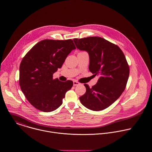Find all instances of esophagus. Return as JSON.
Returning a JSON list of instances; mask_svg holds the SVG:
<instances>
[{
	"label": "esophagus",
	"instance_id": "obj_1",
	"mask_svg": "<svg viewBox=\"0 0 152 152\" xmlns=\"http://www.w3.org/2000/svg\"><path fill=\"white\" fill-rule=\"evenodd\" d=\"M80 83L78 82H76V81H73V86H78Z\"/></svg>",
	"mask_w": 152,
	"mask_h": 152
}]
</instances>
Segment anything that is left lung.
I'll return each instance as SVG.
<instances>
[{
	"label": "left lung",
	"mask_w": 152,
	"mask_h": 152,
	"mask_svg": "<svg viewBox=\"0 0 152 152\" xmlns=\"http://www.w3.org/2000/svg\"><path fill=\"white\" fill-rule=\"evenodd\" d=\"M76 48L86 51L89 56V70L99 75L97 83L90 88L85 84L86 91L79 97L86 108L99 111L112 104L124 91L129 67L121 49L106 39L96 36L74 39Z\"/></svg>",
	"instance_id": "1"
}]
</instances>
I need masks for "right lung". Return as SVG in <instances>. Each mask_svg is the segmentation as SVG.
Wrapping results in <instances>:
<instances>
[{"label": "right lung", "mask_w": 152, "mask_h": 152, "mask_svg": "<svg viewBox=\"0 0 152 152\" xmlns=\"http://www.w3.org/2000/svg\"><path fill=\"white\" fill-rule=\"evenodd\" d=\"M76 49L72 39H46L36 44L23 58L19 67V85L25 97L36 109L50 112L62 104L73 82L53 79L67 55Z\"/></svg>", "instance_id": "add662e5"}]
</instances>
